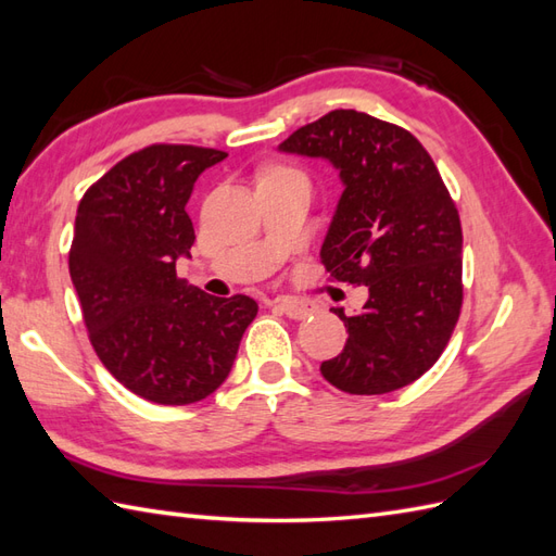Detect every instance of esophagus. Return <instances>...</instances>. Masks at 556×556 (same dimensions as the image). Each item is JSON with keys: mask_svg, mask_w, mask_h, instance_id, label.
<instances>
[{"mask_svg": "<svg viewBox=\"0 0 556 556\" xmlns=\"http://www.w3.org/2000/svg\"><path fill=\"white\" fill-rule=\"evenodd\" d=\"M276 308L280 311V314H286L288 318H294V320H302V318L314 316L316 311H318V306L314 302L292 300V296H282V300H276Z\"/></svg>", "mask_w": 556, "mask_h": 556, "instance_id": "obj_1", "label": "esophagus"}]
</instances>
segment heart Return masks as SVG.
I'll return each instance as SVG.
<instances>
[{
    "label": "heart",
    "mask_w": 556,
    "mask_h": 556,
    "mask_svg": "<svg viewBox=\"0 0 556 556\" xmlns=\"http://www.w3.org/2000/svg\"><path fill=\"white\" fill-rule=\"evenodd\" d=\"M274 172H294V169H282V167H280V169H274Z\"/></svg>",
    "instance_id": "heart-1"
}]
</instances>
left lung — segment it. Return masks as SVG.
I'll return each instance as SVG.
<instances>
[{"instance_id": "left-lung-1", "label": "left lung", "mask_w": 556, "mask_h": 556, "mask_svg": "<svg viewBox=\"0 0 556 556\" xmlns=\"http://www.w3.org/2000/svg\"><path fill=\"white\" fill-rule=\"evenodd\" d=\"M278 151L340 172L320 260L334 280L368 288L358 314L332 308L349 340L323 377L358 396L408 387L439 361L463 306V226L434 160L410 131L358 111L323 115Z\"/></svg>"}]
</instances>
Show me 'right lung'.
I'll use <instances>...</instances> for the list:
<instances>
[{"label":"right lung","instance_id":"add662e5","mask_svg":"<svg viewBox=\"0 0 556 556\" xmlns=\"http://www.w3.org/2000/svg\"><path fill=\"white\" fill-rule=\"evenodd\" d=\"M226 157L155 143L105 172L79 200L71 278L97 356L119 384L160 405L207 399L233 368L252 296H212L176 278L195 242L186 202Z\"/></svg>","mask_w":556,"mask_h":556}]
</instances>
